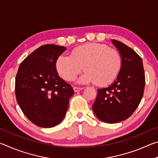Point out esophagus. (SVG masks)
<instances>
[{
  "mask_svg": "<svg viewBox=\"0 0 158 158\" xmlns=\"http://www.w3.org/2000/svg\"><path fill=\"white\" fill-rule=\"evenodd\" d=\"M84 88H81V87H77V86H74L73 87V89L74 90V92H77V91H79V90H82Z\"/></svg>",
  "mask_w": 158,
  "mask_h": 158,
  "instance_id": "34e87169",
  "label": "esophagus"
}]
</instances>
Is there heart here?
I'll use <instances>...</instances> for the list:
<instances>
[{"instance_id": "heart-1", "label": "heart", "mask_w": 158, "mask_h": 158, "mask_svg": "<svg viewBox=\"0 0 158 158\" xmlns=\"http://www.w3.org/2000/svg\"><path fill=\"white\" fill-rule=\"evenodd\" d=\"M122 58L116 49L100 43H88L76 47L71 56L61 55L56 61L58 74L70 81L84 69L81 83L95 82L106 85L113 82L121 71Z\"/></svg>"}]
</instances>
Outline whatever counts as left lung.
Returning <instances> with one entry per match:
<instances>
[{"instance_id": "left-lung-1", "label": "left lung", "mask_w": 158, "mask_h": 158, "mask_svg": "<svg viewBox=\"0 0 158 158\" xmlns=\"http://www.w3.org/2000/svg\"><path fill=\"white\" fill-rule=\"evenodd\" d=\"M112 42L121 53V71L109 87L98 90L93 110L100 121L116 123L131 116L139 105L145 87V73L142 59L135 51L116 40Z\"/></svg>"}]
</instances>
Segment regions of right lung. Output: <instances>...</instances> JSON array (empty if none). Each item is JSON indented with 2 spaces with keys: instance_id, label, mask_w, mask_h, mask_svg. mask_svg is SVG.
I'll use <instances>...</instances> for the list:
<instances>
[{
  "instance_id": "obj_1",
  "label": "right lung",
  "mask_w": 158,
  "mask_h": 158,
  "mask_svg": "<svg viewBox=\"0 0 158 158\" xmlns=\"http://www.w3.org/2000/svg\"><path fill=\"white\" fill-rule=\"evenodd\" d=\"M66 48L42 45L28 56L19 67L15 95L21 111L33 124L52 127L59 124L74 94L71 85L58 76V57Z\"/></svg>"
}]
</instances>
